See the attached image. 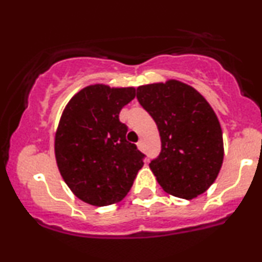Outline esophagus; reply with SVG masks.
Listing matches in <instances>:
<instances>
[{
	"label": "esophagus",
	"mask_w": 262,
	"mask_h": 262,
	"mask_svg": "<svg viewBox=\"0 0 262 262\" xmlns=\"http://www.w3.org/2000/svg\"><path fill=\"white\" fill-rule=\"evenodd\" d=\"M137 145H138V149H139V150H143L144 149V143H143V141H138V144H137Z\"/></svg>",
	"instance_id": "34e87169"
}]
</instances>
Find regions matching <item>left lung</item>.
<instances>
[{
	"mask_svg": "<svg viewBox=\"0 0 262 262\" xmlns=\"http://www.w3.org/2000/svg\"><path fill=\"white\" fill-rule=\"evenodd\" d=\"M137 98L160 133L161 152L149 164L159 185L185 200L202 194L217 179L224 158L213 108L197 90L177 80L139 86Z\"/></svg>",
	"mask_w": 262,
	"mask_h": 262,
	"instance_id": "1",
	"label": "left lung"
}]
</instances>
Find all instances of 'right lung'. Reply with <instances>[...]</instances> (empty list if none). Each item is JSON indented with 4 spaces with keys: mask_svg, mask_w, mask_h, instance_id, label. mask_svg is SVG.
<instances>
[{
    "mask_svg": "<svg viewBox=\"0 0 262 262\" xmlns=\"http://www.w3.org/2000/svg\"><path fill=\"white\" fill-rule=\"evenodd\" d=\"M135 97L134 87L90 85L62 111L55 133V159L71 192L96 207L127 196L144 155L125 139L128 128L119 112Z\"/></svg>",
    "mask_w": 262,
    "mask_h": 262,
    "instance_id": "obj_1",
    "label": "right lung"
}]
</instances>
